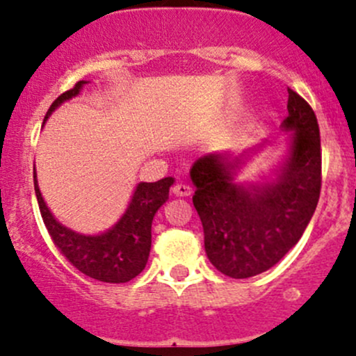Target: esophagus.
<instances>
[{
    "instance_id": "esophagus-1",
    "label": "esophagus",
    "mask_w": 356,
    "mask_h": 356,
    "mask_svg": "<svg viewBox=\"0 0 356 356\" xmlns=\"http://www.w3.org/2000/svg\"><path fill=\"white\" fill-rule=\"evenodd\" d=\"M172 193H174L175 196H191L193 195V188H191V186L179 182V184H175L174 188H172Z\"/></svg>"
}]
</instances>
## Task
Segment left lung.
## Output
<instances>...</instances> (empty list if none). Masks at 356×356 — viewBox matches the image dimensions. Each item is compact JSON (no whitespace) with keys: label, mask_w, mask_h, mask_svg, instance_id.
Returning <instances> with one entry per match:
<instances>
[{"label":"left lung","mask_w":356,"mask_h":356,"mask_svg":"<svg viewBox=\"0 0 356 356\" xmlns=\"http://www.w3.org/2000/svg\"><path fill=\"white\" fill-rule=\"evenodd\" d=\"M288 92V117L281 124L291 132L288 152L274 175L238 181L246 161L267 148V141L238 156L208 153L189 170L207 257L232 279L274 267L300 241L317 208L322 181L317 117L298 92Z\"/></svg>","instance_id":"obj_1"}]
</instances>
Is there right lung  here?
Instances as JSON below:
<instances>
[{
  "mask_svg": "<svg viewBox=\"0 0 356 356\" xmlns=\"http://www.w3.org/2000/svg\"><path fill=\"white\" fill-rule=\"evenodd\" d=\"M88 81H79L70 91L53 102L44 122L62 103L75 98ZM174 177H165L156 182H139L124 215L108 231L99 234H81L60 224L44 203L38 186L34 167V191L41 217L53 243L63 257L82 274L102 282H129L143 272L148 264L152 250V222L158 208L168 200V189Z\"/></svg>",
  "mask_w": 356,
  "mask_h": 356,
  "instance_id": "1",
  "label": "right lung"
}]
</instances>
